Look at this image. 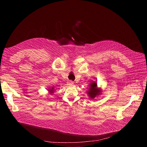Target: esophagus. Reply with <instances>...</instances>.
<instances>
[{
  "label": "esophagus",
  "instance_id": "esophagus-1",
  "mask_svg": "<svg viewBox=\"0 0 147 147\" xmlns=\"http://www.w3.org/2000/svg\"><path fill=\"white\" fill-rule=\"evenodd\" d=\"M68 83L69 84H73V81H71V80H69V81H68Z\"/></svg>",
  "mask_w": 147,
  "mask_h": 147
}]
</instances>
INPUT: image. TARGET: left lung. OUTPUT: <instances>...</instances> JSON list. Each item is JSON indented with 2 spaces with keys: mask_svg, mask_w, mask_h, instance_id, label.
Segmentation results:
<instances>
[{
  "mask_svg": "<svg viewBox=\"0 0 147 147\" xmlns=\"http://www.w3.org/2000/svg\"><path fill=\"white\" fill-rule=\"evenodd\" d=\"M96 83L95 82H92L91 84V86L89 88V90L88 91V94L89 95V96L91 98H94L96 95H99V92H100L98 89L96 88Z\"/></svg>",
  "mask_w": 147,
  "mask_h": 147,
  "instance_id": "left-lung-1",
  "label": "left lung"
}]
</instances>
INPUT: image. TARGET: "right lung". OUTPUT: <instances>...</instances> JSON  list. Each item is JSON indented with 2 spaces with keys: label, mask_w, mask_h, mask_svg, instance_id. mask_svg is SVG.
Returning <instances> with one entry per match:
<instances>
[{
  "label": "right lung",
  "mask_w": 147,
  "mask_h": 147,
  "mask_svg": "<svg viewBox=\"0 0 147 147\" xmlns=\"http://www.w3.org/2000/svg\"><path fill=\"white\" fill-rule=\"evenodd\" d=\"M52 91H53V90H50V92H51V93H52V92H53Z\"/></svg>",
  "instance_id": "right-lung-1"
}]
</instances>
